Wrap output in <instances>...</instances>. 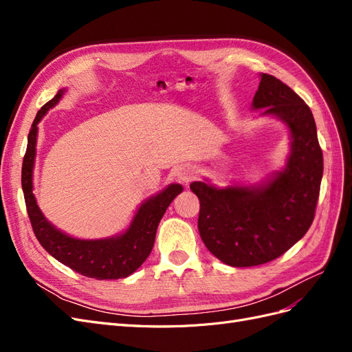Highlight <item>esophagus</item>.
Listing matches in <instances>:
<instances>
[{"instance_id": "esophagus-1", "label": "esophagus", "mask_w": 352, "mask_h": 352, "mask_svg": "<svg viewBox=\"0 0 352 352\" xmlns=\"http://www.w3.org/2000/svg\"><path fill=\"white\" fill-rule=\"evenodd\" d=\"M197 176L195 170L190 167V166H180L177 170H176V179L179 180L180 184L184 185H188L190 180H194Z\"/></svg>"}]
</instances>
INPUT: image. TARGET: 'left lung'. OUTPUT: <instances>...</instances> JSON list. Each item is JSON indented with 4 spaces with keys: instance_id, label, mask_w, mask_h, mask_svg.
<instances>
[{
    "instance_id": "1",
    "label": "left lung",
    "mask_w": 352,
    "mask_h": 352,
    "mask_svg": "<svg viewBox=\"0 0 352 352\" xmlns=\"http://www.w3.org/2000/svg\"><path fill=\"white\" fill-rule=\"evenodd\" d=\"M251 110L286 124L291 153L285 167L260 184H190L199 199L201 239L232 267L269 263L300 241L314 220L323 176L313 113L287 85L261 73Z\"/></svg>"
}]
</instances>
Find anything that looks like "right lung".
<instances>
[{
	"label": "right lung",
	"instance_id": "1",
	"mask_svg": "<svg viewBox=\"0 0 352 352\" xmlns=\"http://www.w3.org/2000/svg\"><path fill=\"white\" fill-rule=\"evenodd\" d=\"M65 92L66 89H60L56 97L38 111L28 135V148L22 166V188L32 229L44 250L72 270L98 280L127 278L148 258L154 247L160 220L184 188L179 184H170L158 194L145 199L136 210L129 228L119 235L101 239H79L57 229L47 220L34 195V167L38 123L50 109L56 107Z\"/></svg>",
	"mask_w": 352,
	"mask_h": 352
}]
</instances>
